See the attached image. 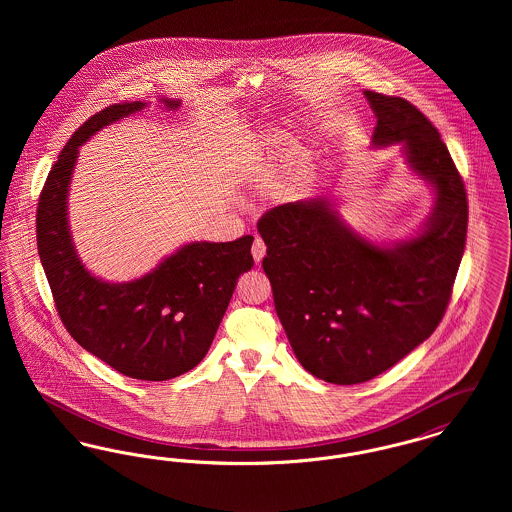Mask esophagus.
Returning a JSON list of instances; mask_svg holds the SVG:
<instances>
[{
	"instance_id": "esophagus-1",
	"label": "esophagus",
	"mask_w": 512,
	"mask_h": 512,
	"mask_svg": "<svg viewBox=\"0 0 512 512\" xmlns=\"http://www.w3.org/2000/svg\"><path fill=\"white\" fill-rule=\"evenodd\" d=\"M251 253H253V259L257 261V263H261L263 261V257L267 255V245L263 242V238H255V242H253V247H251Z\"/></svg>"
}]
</instances>
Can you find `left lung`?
Listing matches in <instances>:
<instances>
[{
	"mask_svg": "<svg viewBox=\"0 0 512 512\" xmlns=\"http://www.w3.org/2000/svg\"><path fill=\"white\" fill-rule=\"evenodd\" d=\"M374 146L405 142L436 188L428 228L393 249L368 244L324 199L284 203L257 222L274 307L305 370L351 386L376 378L428 340L447 311L468 228V199L438 128L403 98L366 90Z\"/></svg>",
	"mask_w": 512,
	"mask_h": 512,
	"instance_id": "8db88e82",
	"label": "left lung"
}]
</instances>
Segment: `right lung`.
<instances>
[{"instance_id": "add662e5", "label": "right lung", "mask_w": 512, "mask_h": 512, "mask_svg": "<svg viewBox=\"0 0 512 512\" xmlns=\"http://www.w3.org/2000/svg\"><path fill=\"white\" fill-rule=\"evenodd\" d=\"M165 103L178 107V101ZM142 107V101L113 103L76 128L40 192L36 242L57 315L74 341L128 378L161 382L192 370L207 355L238 278L253 267V236L184 245L128 284L101 282L84 268L67 226L78 146Z\"/></svg>"}]
</instances>
